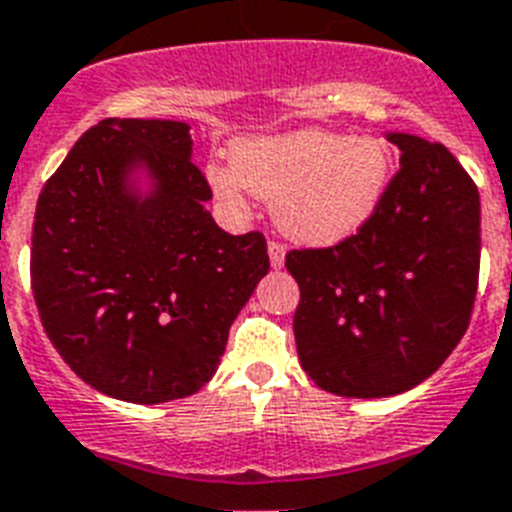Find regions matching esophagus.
<instances>
[{"instance_id":"obj_1","label":"esophagus","mask_w":512,"mask_h":512,"mask_svg":"<svg viewBox=\"0 0 512 512\" xmlns=\"http://www.w3.org/2000/svg\"><path fill=\"white\" fill-rule=\"evenodd\" d=\"M269 261H272L274 269H280L285 264V246L280 240H269Z\"/></svg>"}]
</instances>
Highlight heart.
<instances>
[{
    "label": "heart",
    "mask_w": 512,
    "mask_h": 512,
    "mask_svg": "<svg viewBox=\"0 0 512 512\" xmlns=\"http://www.w3.org/2000/svg\"><path fill=\"white\" fill-rule=\"evenodd\" d=\"M211 188L225 204H246V190L272 201L285 235L329 246L356 235L384 201L392 151L382 138L306 128L243 138L232 170H211Z\"/></svg>",
    "instance_id": "1"
}]
</instances>
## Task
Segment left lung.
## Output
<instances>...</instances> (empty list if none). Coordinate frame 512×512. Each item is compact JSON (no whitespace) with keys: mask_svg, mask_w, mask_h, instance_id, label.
I'll use <instances>...</instances> for the list:
<instances>
[{"mask_svg":"<svg viewBox=\"0 0 512 512\" xmlns=\"http://www.w3.org/2000/svg\"><path fill=\"white\" fill-rule=\"evenodd\" d=\"M400 170L377 214L329 248H295L293 332L306 374L345 398L411 390L445 363L474 314L479 190L442 143L392 133Z\"/></svg>","mask_w":512,"mask_h":512,"instance_id":"obj_1","label":"left lung"}]
</instances>
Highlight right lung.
<instances>
[{"label": "right lung", "mask_w": 512, "mask_h": 512, "mask_svg": "<svg viewBox=\"0 0 512 512\" xmlns=\"http://www.w3.org/2000/svg\"><path fill=\"white\" fill-rule=\"evenodd\" d=\"M188 125L107 120L80 135L36 204L31 287L65 363L94 390L154 405L214 377L230 324L269 272L259 230H219ZM135 163L157 180L138 199Z\"/></svg>", "instance_id": "obj_1"}]
</instances>
